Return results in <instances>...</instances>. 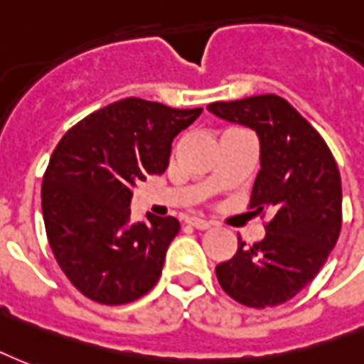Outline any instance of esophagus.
<instances>
[{"label": "esophagus", "instance_id": "34e87169", "mask_svg": "<svg viewBox=\"0 0 364 364\" xmlns=\"http://www.w3.org/2000/svg\"><path fill=\"white\" fill-rule=\"evenodd\" d=\"M187 222H189L191 225H193V228H196V230H210V228H212V222H208V220H204V218L193 216V218H189Z\"/></svg>", "mask_w": 364, "mask_h": 364}]
</instances>
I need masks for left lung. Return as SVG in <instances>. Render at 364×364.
Instances as JSON below:
<instances>
[{
    "mask_svg": "<svg viewBox=\"0 0 364 364\" xmlns=\"http://www.w3.org/2000/svg\"><path fill=\"white\" fill-rule=\"evenodd\" d=\"M210 114L252 129L260 142L250 208L270 210L266 235L216 266L231 299L252 309L297 295L330 257L341 230V177L330 148L297 109L276 94L214 102Z\"/></svg>",
    "mask_w": 364,
    "mask_h": 364,
    "instance_id": "8db88e82",
    "label": "left lung"
}]
</instances>
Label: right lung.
I'll return each instance as SVG.
<instances>
[{
	"label": "right lung",
	"instance_id": "obj_1",
	"mask_svg": "<svg viewBox=\"0 0 364 364\" xmlns=\"http://www.w3.org/2000/svg\"><path fill=\"white\" fill-rule=\"evenodd\" d=\"M203 114L125 98L63 134L42 183L46 235L69 282L102 305L141 299L160 279L175 218L131 220L134 185L169 166L171 142Z\"/></svg>",
	"mask_w": 364,
	"mask_h": 364
}]
</instances>
